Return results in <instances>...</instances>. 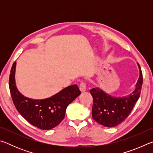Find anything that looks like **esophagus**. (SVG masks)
Listing matches in <instances>:
<instances>
[{
  "mask_svg": "<svg viewBox=\"0 0 153 153\" xmlns=\"http://www.w3.org/2000/svg\"><path fill=\"white\" fill-rule=\"evenodd\" d=\"M79 90L82 92H84L86 90V84L84 82H82L79 84Z\"/></svg>",
  "mask_w": 153,
  "mask_h": 153,
  "instance_id": "1",
  "label": "esophagus"
}]
</instances>
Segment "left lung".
Listing matches in <instances>:
<instances>
[{
    "mask_svg": "<svg viewBox=\"0 0 153 153\" xmlns=\"http://www.w3.org/2000/svg\"><path fill=\"white\" fill-rule=\"evenodd\" d=\"M138 65L140 69L139 78L135 90L128 97H112L98 88L90 90L93 97L92 118L100 125L108 128L117 126L122 123L131 112L140 97L143 81L140 66Z\"/></svg>",
    "mask_w": 153,
    "mask_h": 153,
    "instance_id": "obj_1",
    "label": "left lung"
}]
</instances>
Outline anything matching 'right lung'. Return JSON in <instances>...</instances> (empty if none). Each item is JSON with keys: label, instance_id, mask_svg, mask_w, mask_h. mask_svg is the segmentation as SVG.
<instances>
[{"label": "right lung", "instance_id": "1", "mask_svg": "<svg viewBox=\"0 0 153 153\" xmlns=\"http://www.w3.org/2000/svg\"><path fill=\"white\" fill-rule=\"evenodd\" d=\"M16 62L10 72L9 86L13 102L17 110L32 126L48 130L60 123L65 117L66 108L81 94L76 84L69 86L57 94L42 100H33L25 97L18 91L15 82Z\"/></svg>", "mask_w": 153, "mask_h": 153}]
</instances>
